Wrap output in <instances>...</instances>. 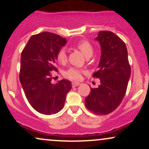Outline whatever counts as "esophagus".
I'll return each instance as SVG.
<instances>
[{"label":"esophagus","mask_w":149,"mask_h":149,"mask_svg":"<svg viewBox=\"0 0 149 149\" xmlns=\"http://www.w3.org/2000/svg\"><path fill=\"white\" fill-rule=\"evenodd\" d=\"M79 85H80V83H77V82H73V83H72V87H73V88L78 86Z\"/></svg>","instance_id":"34e87169"}]
</instances>
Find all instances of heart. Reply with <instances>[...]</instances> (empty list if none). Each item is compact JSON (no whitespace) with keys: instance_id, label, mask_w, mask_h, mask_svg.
Instances as JSON below:
<instances>
[{"instance_id":"heart-1","label":"heart","mask_w":149,"mask_h":149,"mask_svg":"<svg viewBox=\"0 0 149 149\" xmlns=\"http://www.w3.org/2000/svg\"><path fill=\"white\" fill-rule=\"evenodd\" d=\"M77 48L79 49L81 52L85 56V57H89L92 56L93 53V47L90 42L86 40H80L76 44ZM57 60L59 61L60 64H64L67 60V56H66V51L64 49L61 48L58 51L57 55ZM83 73V71L79 69H77L75 67L70 68L64 73V76L66 78H69L72 80H80L82 78V74Z\"/></svg>"}]
</instances>
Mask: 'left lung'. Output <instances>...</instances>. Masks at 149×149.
Segmentation results:
<instances>
[{"instance_id": "1", "label": "left lung", "mask_w": 149, "mask_h": 149, "mask_svg": "<svg viewBox=\"0 0 149 149\" xmlns=\"http://www.w3.org/2000/svg\"><path fill=\"white\" fill-rule=\"evenodd\" d=\"M95 40L101 46L98 70L93 77L100 80L85 98L87 109L97 115H107L116 109L124 98L131 68L125 42L115 33L101 31Z\"/></svg>"}]
</instances>
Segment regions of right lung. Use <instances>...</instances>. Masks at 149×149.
<instances>
[{
	"mask_svg": "<svg viewBox=\"0 0 149 149\" xmlns=\"http://www.w3.org/2000/svg\"><path fill=\"white\" fill-rule=\"evenodd\" d=\"M66 42L57 34L42 32L32 36L22 52L20 83L31 106L42 114L59 112L71 89L68 80L51 82L50 71H57L56 55Z\"/></svg>",
	"mask_w": 149,
	"mask_h": 149,
	"instance_id": "add662e5",
	"label": "right lung"
}]
</instances>
